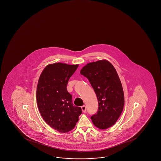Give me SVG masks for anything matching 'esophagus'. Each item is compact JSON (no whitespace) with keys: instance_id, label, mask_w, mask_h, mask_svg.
Listing matches in <instances>:
<instances>
[{"instance_id":"obj_1","label":"esophagus","mask_w":161,"mask_h":161,"mask_svg":"<svg viewBox=\"0 0 161 161\" xmlns=\"http://www.w3.org/2000/svg\"><path fill=\"white\" fill-rule=\"evenodd\" d=\"M81 109L83 112H85L86 111V106H82Z\"/></svg>"}]
</instances>
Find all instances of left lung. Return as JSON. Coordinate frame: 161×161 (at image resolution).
Instances as JSON below:
<instances>
[{
	"label": "left lung",
	"mask_w": 161,
	"mask_h": 161,
	"mask_svg": "<svg viewBox=\"0 0 161 161\" xmlns=\"http://www.w3.org/2000/svg\"><path fill=\"white\" fill-rule=\"evenodd\" d=\"M80 74L89 81L97 97L98 111L91 117L92 123L100 129H107L115 124L124 108V91L119 75L107 60L87 64Z\"/></svg>",
	"instance_id": "obj_1"
}]
</instances>
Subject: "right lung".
<instances>
[{
    "label": "right lung",
    "mask_w": 161,
    "mask_h": 161,
    "mask_svg": "<svg viewBox=\"0 0 161 161\" xmlns=\"http://www.w3.org/2000/svg\"><path fill=\"white\" fill-rule=\"evenodd\" d=\"M78 66L50 64L44 69L38 81L36 100L40 113L47 124L61 132L73 129L82 114L81 107L74 106L67 90L69 79Z\"/></svg>",
    "instance_id": "1"
}]
</instances>
